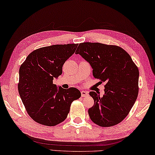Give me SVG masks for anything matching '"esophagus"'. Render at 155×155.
Returning a JSON list of instances; mask_svg holds the SVG:
<instances>
[{
    "instance_id": "obj_1",
    "label": "esophagus",
    "mask_w": 155,
    "mask_h": 155,
    "mask_svg": "<svg viewBox=\"0 0 155 155\" xmlns=\"http://www.w3.org/2000/svg\"><path fill=\"white\" fill-rule=\"evenodd\" d=\"M81 97H86L89 95L88 91H81Z\"/></svg>"
}]
</instances>
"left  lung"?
Returning a JSON list of instances; mask_svg holds the SVG:
<instances>
[{
	"label": "left lung",
	"instance_id": "1",
	"mask_svg": "<svg viewBox=\"0 0 155 155\" xmlns=\"http://www.w3.org/2000/svg\"><path fill=\"white\" fill-rule=\"evenodd\" d=\"M90 63L93 75L105 82L104 94L90 91L94 104L88 110L93 122L102 127L124 120L137 98L139 71L131 57L120 47L100 43H82L75 51Z\"/></svg>",
	"mask_w": 155,
	"mask_h": 155
}]
</instances>
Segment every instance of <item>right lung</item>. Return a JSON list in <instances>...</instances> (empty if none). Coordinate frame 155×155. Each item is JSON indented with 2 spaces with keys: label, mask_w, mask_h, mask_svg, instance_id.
Returning a JSON list of instances; mask_svg holds the SVG:
<instances>
[{
  "label": "right lung",
  "mask_w": 155,
  "mask_h": 155,
  "mask_svg": "<svg viewBox=\"0 0 155 155\" xmlns=\"http://www.w3.org/2000/svg\"><path fill=\"white\" fill-rule=\"evenodd\" d=\"M78 45L41 47L31 52L21 65L18 93L34 121L48 126L59 124L67 118L72 102L81 97L77 88L65 90L53 84V78L62 74L63 65Z\"/></svg>",
  "instance_id": "1"
}]
</instances>
